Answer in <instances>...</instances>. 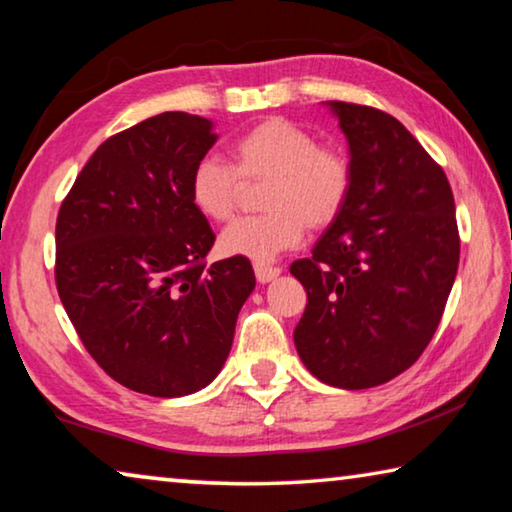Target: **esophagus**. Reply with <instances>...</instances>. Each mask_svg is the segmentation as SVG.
Wrapping results in <instances>:
<instances>
[{
  "label": "esophagus",
  "instance_id": "esophagus-1",
  "mask_svg": "<svg viewBox=\"0 0 512 512\" xmlns=\"http://www.w3.org/2000/svg\"><path fill=\"white\" fill-rule=\"evenodd\" d=\"M255 275H257V280L262 282V285H266V282L278 278L280 269H278V266H269V264H255Z\"/></svg>",
  "mask_w": 512,
  "mask_h": 512
}]
</instances>
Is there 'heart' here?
<instances>
[{"mask_svg":"<svg viewBox=\"0 0 512 512\" xmlns=\"http://www.w3.org/2000/svg\"><path fill=\"white\" fill-rule=\"evenodd\" d=\"M230 152L234 166L218 157H202L193 166V207L209 221H227L237 209L243 182H266L259 200L266 212L227 225L218 239L223 255L271 262L296 248L307 227H330L351 200V157L335 143H319L294 120H259L232 141Z\"/></svg>","mask_w":512,"mask_h":512,"instance_id":"b5f03b06","label":"heart"}]
</instances>
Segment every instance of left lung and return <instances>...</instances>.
<instances>
[{
    "mask_svg": "<svg viewBox=\"0 0 512 512\" xmlns=\"http://www.w3.org/2000/svg\"><path fill=\"white\" fill-rule=\"evenodd\" d=\"M346 134L353 191L342 216L296 259L307 291L294 330L321 383L383 385L419 360L458 273L460 237L449 180L389 113L328 102Z\"/></svg>",
    "mask_w": 512,
    "mask_h": 512,
    "instance_id": "obj_1",
    "label": "left lung"
}]
</instances>
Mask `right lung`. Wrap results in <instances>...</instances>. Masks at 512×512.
<instances>
[{
  "label": "right lung",
  "mask_w": 512,
  "mask_h": 512,
  "mask_svg": "<svg viewBox=\"0 0 512 512\" xmlns=\"http://www.w3.org/2000/svg\"><path fill=\"white\" fill-rule=\"evenodd\" d=\"M218 136L184 111L104 141L56 218V289L91 358L134 392L173 399L207 387L255 289L248 259L207 266L216 234L189 196Z\"/></svg>",
  "instance_id": "obj_1"
}]
</instances>
